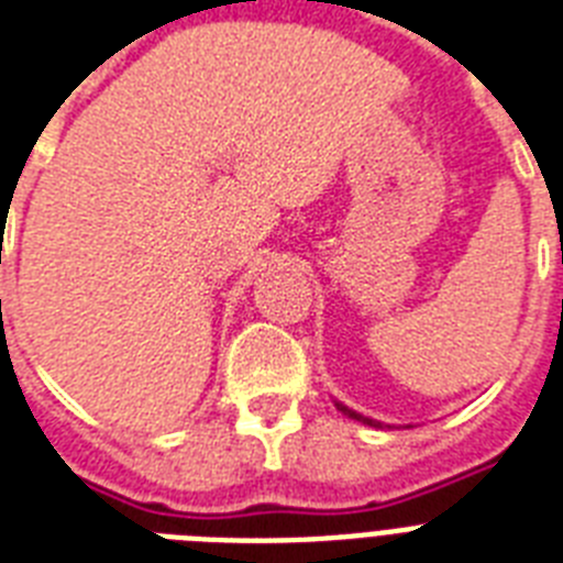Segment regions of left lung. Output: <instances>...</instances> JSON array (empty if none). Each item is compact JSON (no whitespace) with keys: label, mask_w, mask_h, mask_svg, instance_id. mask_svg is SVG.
<instances>
[{"label":"left lung","mask_w":563,"mask_h":563,"mask_svg":"<svg viewBox=\"0 0 563 563\" xmlns=\"http://www.w3.org/2000/svg\"><path fill=\"white\" fill-rule=\"evenodd\" d=\"M338 408L344 410V413H346V416H353V419H358V422H367V424H373V419H367V416H358V413H353V410H346V408H344V405H338Z\"/></svg>","instance_id":"8db88e82"}]
</instances>
